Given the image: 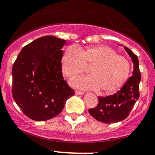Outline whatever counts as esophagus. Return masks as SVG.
I'll return each mask as SVG.
<instances>
[{"label": "esophagus", "instance_id": "esophagus-1", "mask_svg": "<svg viewBox=\"0 0 155 155\" xmlns=\"http://www.w3.org/2000/svg\"><path fill=\"white\" fill-rule=\"evenodd\" d=\"M84 93L83 92V91H75V94H77V95H83Z\"/></svg>", "mask_w": 155, "mask_h": 155}]
</instances>
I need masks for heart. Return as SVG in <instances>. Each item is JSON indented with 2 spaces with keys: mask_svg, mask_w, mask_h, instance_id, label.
I'll return each mask as SVG.
<instances>
[{
  "mask_svg": "<svg viewBox=\"0 0 155 155\" xmlns=\"http://www.w3.org/2000/svg\"><path fill=\"white\" fill-rule=\"evenodd\" d=\"M86 64H93L91 74L71 78L69 82L72 86L94 90L102 88L105 91L116 90L126 82L131 69L129 61L117 55L108 46H92L82 50L73 45L66 49L61 61L63 71L68 77L85 71Z\"/></svg>",
  "mask_w": 155,
  "mask_h": 155,
  "instance_id": "obj_1",
  "label": "heart"
}]
</instances>
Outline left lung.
Here are the masks:
<instances>
[{"label": "left lung", "instance_id": "1", "mask_svg": "<svg viewBox=\"0 0 155 155\" xmlns=\"http://www.w3.org/2000/svg\"><path fill=\"white\" fill-rule=\"evenodd\" d=\"M119 46L122 45L119 44ZM124 49L132 61L134 66L132 75L115 94L104 97H98L99 103L97 106L94 109H89L91 117L99 122L109 124L126 119L139 98V84L141 74L138 58L129 48L124 46Z\"/></svg>", "mask_w": 155, "mask_h": 155}]
</instances>
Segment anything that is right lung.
<instances>
[{"instance_id": "obj_1", "label": "right lung", "mask_w": 155, "mask_h": 155, "mask_svg": "<svg viewBox=\"0 0 155 155\" xmlns=\"http://www.w3.org/2000/svg\"><path fill=\"white\" fill-rule=\"evenodd\" d=\"M65 40L44 36L21 49L13 65L12 97L24 114L36 121L58 115L74 94L62 74Z\"/></svg>"}]
</instances>
